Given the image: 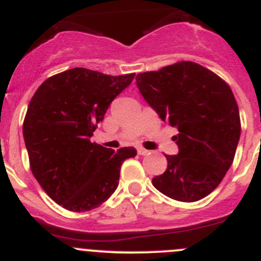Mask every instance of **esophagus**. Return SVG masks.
<instances>
[{
    "label": "esophagus",
    "mask_w": 261,
    "mask_h": 261,
    "mask_svg": "<svg viewBox=\"0 0 261 261\" xmlns=\"http://www.w3.org/2000/svg\"><path fill=\"white\" fill-rule=\"evenodd\" d=\"M137 152H138V155H148V153H150V151L146 150V148H143V147H138Z\"/></svg>",
    "instance_id": "34e87169"
}]
</instances>
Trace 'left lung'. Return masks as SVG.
<instances>
[{"label":"left lung","mask_w":261,"mask_h":261,"mask_svg":"<svg viewBox=\"0 0 261 261\" xmlns=\"http://www.w3.org/2000/svg\"><path fill=\"white\" fill-rule=\"evenodd\" d=\"M136 84L163 121L178 129L177 155L153 187L173 200L198 201L219 186L234 159L240 111L229 86L206 68L182 61L141 73Z\"/></svg>","instance_id":"obj_1"}]
</instances>
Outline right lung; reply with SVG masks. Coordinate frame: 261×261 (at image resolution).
Segmentation results:
<instances>
[{"label": "right lung", "mask_w": 261, "mask_h": 261, "mask_svg": "<svg viewBox=\"0 0 261 261\" xmlns=\"http://www.w3.org/2000/svg\"><path fill=\"white\" fill-rule=\"evenodd\" d=\"M135 75L69 69L46 79L32 97L23 125L32 173L66 210L100 206L118 188L124 160L137 155L135 147L114 151L91 142L97 123Z\"/></svg>", "instance_id": "obj_1"}]
</instances>
